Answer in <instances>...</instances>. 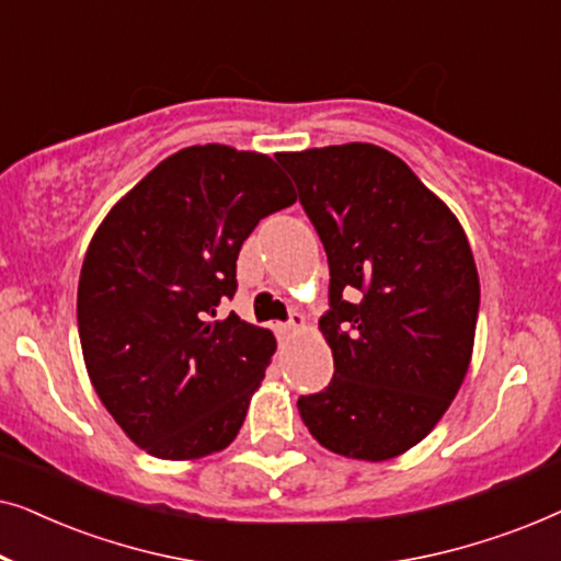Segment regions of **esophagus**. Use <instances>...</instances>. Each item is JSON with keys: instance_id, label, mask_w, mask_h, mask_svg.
I'll use <instances>...</instances> for the list:
<instances>
[{"instance_id": "esophagus-1", "label": "esophagus", "mask_w": 561, "mask_h": 561, "mask_svg": "<svg viewBox=\"0 0 561 561\" xmlns=\"http://www.w3.org/2000/svg\"><path fill=\"white\" fill-rule=\"evenodd\" d=\"M306 327V319H304V313H294V317H290V321L288 324H280V334H286V336H290V334H296V332H301V329Z\"/></svg>"}]
</instances>
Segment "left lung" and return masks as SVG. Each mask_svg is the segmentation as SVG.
<instances>
[{"label":"left lung","mask_w":561,"mask_h":561,"mask_svg":"<svg viewBox=\"0 0 561 561\" xmlns=\"http://www.w3.org/2000/svg\"><path fill=\"white\" fill-rule=\"evenodd\" d=\"M275 158L296 181L332 275L319 332L334 378L298 398V413L334 455L386 462L439 424L465 382L480 306L470 242L455 211L378 145Z\"/></svg>","instance_id":"1"}]
</instances>
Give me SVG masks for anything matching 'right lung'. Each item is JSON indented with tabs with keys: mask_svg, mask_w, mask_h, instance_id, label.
Masks as SVG:
<instances>
[{
	"mask_svg": "<svg viewBox=\"0 0 561 561\" xmlns=\"http://www.w3.org/2000/svg\"><path fill=\"white\" fill-rule=\"evenodd\" d=\"M296 202L265 152L191 145L127 191L91 237L79 336L91 386L137 447L198 459L234 442L275 336L237 313V255L257 221Z\"/></svg>",
	"mask_w": 561,
	"mask_h": 561,
	"instance_id": "obj_1",
	"label": "right lung"
}]
</instances>
